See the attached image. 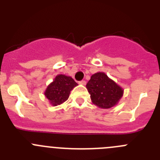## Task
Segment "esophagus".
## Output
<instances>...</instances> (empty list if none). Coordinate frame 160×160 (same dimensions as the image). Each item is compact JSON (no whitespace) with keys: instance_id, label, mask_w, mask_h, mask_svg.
Here are the masks:
<instances>
[{"instance_id":"34e87169","label":"esophagus","mask_w":160,"mask_h":160,"mask_svg":"<svg viewBox=\"0 0 160 160\" xmlns=\"http://www.w3.org/2000/svg\"><path fill=\"white\" fill-rule=\"evenodd\" d=\"M79 83H80V84H82V85H86V81H85V80H82V81H80L79 82Z\"/></svg>"}]
</instances>
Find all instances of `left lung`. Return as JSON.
<instances>
[{
  "mask_svg": "<svg viewBox=\"0 0 160 160\" xmlns=\"http://www.w3.org/2000/svg\"><path fill=\"white\" fill-rule=\"evenodd\" d=\"M87 88L94 104L102 109L116 105L123 94V90L119 86L101 72L91 76Z\"/></svg>",
  "mask_w": 160,
  "mask_h": 160,
  "instance_id": "1",
  "label": "left lung"
}]
</instances>
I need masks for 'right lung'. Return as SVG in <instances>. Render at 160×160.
<instances>
[{
    "label": "right lung",
    "mask_w": 160,
    "mask_h": 160,
    "mask_svg": "<svg viewBox=\"0 0 160 160\" xmlns=\"http://www.w3.org/2000/svg\"><path fill=\"white\" fill-rule=\"evenodd\" d=\"M77 85L71 77L59 74L55 78L54 81L48 86L45 95L52 105H60L68 99L70 91Z\"/></svg>",
    "instance_id": "1"
}]
</instances>
